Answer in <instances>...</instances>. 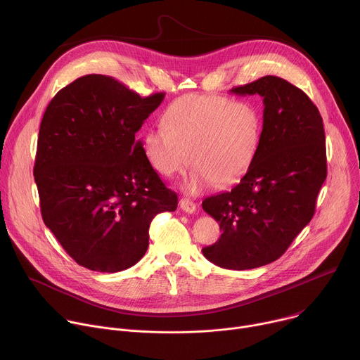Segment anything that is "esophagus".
<instances>
[{
	"label": "esophagus",
	"instance_id": "1",
	"mask_svg": "<svg viewBox=\"0 0 360 360\" xmlns=\"http://www.w3.org/2000/svg\"><path fill=\"white\" fill-rule=\"evenodd\" d=\"M180 207H181L183 211H186V212H188V214H193V212H195V210H197L195 202H193L190 198H181V200H180Z\"/></svg>",
	"mask_w": 360,
	"mask_h": 360
}]
</instances>
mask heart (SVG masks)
I'll return each instance as SVG.
<instances>
[{
	"label": "heart",
	"mask_w": 360,
	"mask_h": 360,
	"mask_svg": "<svg viewBox=\"0 0 360 360\" xmlns=\"http://www.w3.org/2000/svg\"><path fill=\"white\" fill-rule=\"evenodd\" d=\"M163 124L146 131L143 146L152 167L173 177L190 165L184 181L188 193L217 183H237L252 166L262 140L261 108L251 101L186 95L172 102Z\"/></svg>",
	"instance_id": "1"
}]
</instances>
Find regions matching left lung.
I'll return each mask as SVG.
<instances>
[{
  "instance_id": "1",
  "label": "left lung",
  "mask_w": 360,
  "mask_h": 360,
  "mask_svg": "<svg viewBox=\"0 0 360 360\" xmlns=\"http://www.w3.org/2000/svg\"><path fill=\"white\" fill-rule=\"evenodd\" d=\"M231 92L262 98V140L240 183L202 201L223 234L201 251L215 265L241 271L278 259L312 220L326 148L318 108L288 81L266 75Z\"/></svg>"
}]
</instances>
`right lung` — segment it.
<instances>
[{"label": "right lung", "instance_id": "right-lung-1", "mask_svg": "<svg viewBox=\"0 0 360 360\" xmlns=\"http://www.w3.org/2000/svg\"><path fill=\"white\" fill-rule=\"evenodd\" d=\"M166 94L141 98L106 75H85L49 102L34 177L45 226L79 265L133 266L149 247L159 212L177 208L136 133Z\"/></svg>", "mask_w": 360, "mask_h": 360}]
</instances>
